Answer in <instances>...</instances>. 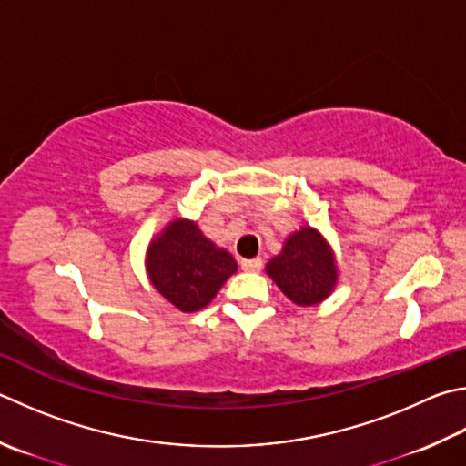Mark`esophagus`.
<instances>
[{
    "mask_svg": "<svg viewBox=\"0 0 466 466\" xmlns=\"http://www.w3.org/2000/svg\"><path fill=\"white\" fill-rule=\"evenodd\" d=\"M240 267L244 270H248V273H258V270L262 268V258H244L240 262Z\"/></svg>",
    "mask_w": 466,
    "mask_h": 466,
    "instance_id": "obj_1",
    "label": "esophagus"
}]
</instances>
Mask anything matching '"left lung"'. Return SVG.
I'll use <instances>...</instances> for the list:
<instances>
[{
    "label": "left lung",
    "instance_id": "8db88e82",
    "mask_svg": "<svg viewBox=\"0 0 466 466\" xmlns=\"http://www.w3.org/2000/svg\"><path fill=\"white\" fill-rule=\"evenodd\" d=\"M267 275L295 306H318L338 283L336 255L324 234L301 226L285 238L281 252L267 262Z\"/></svg>",
    "mask_w": 466,
    "mask_h": 466
}]
</instances>
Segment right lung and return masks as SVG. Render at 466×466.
<instances>
[{"label": "right lung", "mask_w": 466, "mask_h": 466, "mask_svg": "<svg viewBox=\"0 0 466 466\" xmlns=\"http://www.w3.org/2000/svg\"><path fill=\"white\" fill-rule=\"evenodd\" d=\"M145 267L150 285L185 314L204 309L238 270L230 252L185 218L171 219L150 240Z\"/></svg>", "instance_id": "right-lung-1"}]
</instances>
